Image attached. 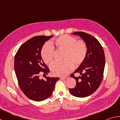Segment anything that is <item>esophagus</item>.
I'll return each instance as SVG.
<instances>
[{"label":"esophagus","mask_w":120,"mask_h":120,"mask_svg":"<svg viewBox=\"0 0 120 120\" xmlns=\"http://www.w3.org/2000/svg\"><path fill=\"white\" fill-rule=\"evenodd\" d=\"M68 77H61L60 78V79L61 80H66V79H67Z\"/></svg>","instance_id":"34e87169"}]
</instances>
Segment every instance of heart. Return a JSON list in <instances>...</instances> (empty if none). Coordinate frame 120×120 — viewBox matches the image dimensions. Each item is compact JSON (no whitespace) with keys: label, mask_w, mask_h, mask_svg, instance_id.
<instances>
[{"label":"heart","mask_w":120,"mask_h":120,"mask_svg":"<svg viewBox=\"0 0 120 120\" xmlns=\"http://www.w3.org/2000/svg\"><path fill=\"white\" fill-rule=\"evenodd\" d=\"M64 51L63 62L53 64L50 67L53 75L65 76L68 75L75 66H79L84 61L87 54V47L82 40H76L72 36L63 35L54 40L53 42L46 43L42 48L41 55L46 64H51L53 62L54 48Z\"/></svg>","instance_id":"obj_1"}]
</instances>
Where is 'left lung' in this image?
Wrapping results in <instances>:
<instances>
[{
	"mask_svg": "<svg viewBox=\"0 0 120 120\" xmlns=\"http://www.w3.org/2000/svg\"><path fill=\"white\" fill-rule=\"evenodd\" d=\"M79 35L86 43L87 54L86 59L74 73H79L80 76L76 77L72 74L70 76L75 79L76 85L70 88L72 95L78 97H85L96 91L102 81L105 67V54L99 41L90 34L83 32L72 33Z\"/></svg>",
	"mask_w": 120,
	"mask_h": 120,
	"instance_id": "obj_1",
	"label": "left lung"
}]
</instances>
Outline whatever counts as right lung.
Wrapping results in <instances>:
<instances>
[{
  "label": "right lung",
  "instance_id": "add662e5",
  "mask_svg": "<svg viewBox=\"0 0 120 120\" xmlns=\"http://www.w3.org/2000/svg\"><path fill=\"white\" fill-rule=\"evenodd\" d=\"M53 36H35L20 46L15 56L14 69L20 88L26 96L34 101H42L52 95L59 78L45 77L40 79V74L48 75L49 69L41 55L46 41Z\"/></svg>",
  "mask_w": 120,
  "mask_h": 120
}]
</instances>
